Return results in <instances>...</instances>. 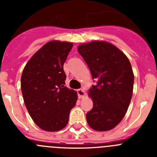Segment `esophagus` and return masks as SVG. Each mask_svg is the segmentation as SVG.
Returning a JSON list of instances; mask_svg holds the SVG:
<instances>
[{"label":"esophagus","instance_id":"obj_1","mask_svg":"<svg viewBox=\"0 0 157 157\" xmlns=\"http://www.w3.org/2000/svg\"><path fill=\"white\" fill-rule=\"evenodd\" d=\"M77 94H78V97L79 98H83V97L85 96V90L83 89H77Z\"/></svg>","mask_w":157,"mask_h":157}]
</instances>
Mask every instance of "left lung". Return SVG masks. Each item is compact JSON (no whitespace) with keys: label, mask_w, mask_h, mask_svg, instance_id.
<instances>
[{"label":"left lung","mask_w":157,"mask_h":157,"mask_svg":"<svg viewBox=\"0 0 157 157\" xmlns=\"http://www.w3.org/2000/svg\"><path fill=\"white\" fill-rule=\"evenodd\" d=\"M97 84L89 89L93 107L86 114L93 129L109 131L125 115L133 91L134 75L125 54L106 41L89 42L78 46Z\"/></svg>","instance_id":"obj_1"}]
</instances>
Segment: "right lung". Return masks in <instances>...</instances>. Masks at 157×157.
<instances>
[{
  "instance_id": "obj_1",
  "label": "right lung",
  "mask_w": 157,
  "mask_h": 157,
  "mask_svg": "<svg viewBox=\"0 0 157 157\" xmlns=\"http://www.w3.org/2000/svg\"><path fill=\"white\" fill-rule=\"evenodd\" d=\"M72 45L71 42H48L32 56L22 72L25 105L34 123L44 131L64 128L77 101L76 91L64 86L63 66Z\"/></svg>"
}]
</instances>
